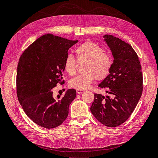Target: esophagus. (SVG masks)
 <instances>
[{
  "label": "esophagus",
  "mask_w": 158,
  "mask_h": 158,
  "mask_svg": "<svg viewBox=\"0 0 158 158\" xmlns=\"http://www.w3.org/2000/svg\"><path fill=\"white\" fill-rule=\"evenodd\" d=\"M84 91V90H81V89H77V93L78 94H80L81 93H83Z\"/></svg>",
  "instance_id": "34e87169"
}]
</instances>
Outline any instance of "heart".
<instances>
[{"label": "heart", "mask_w": 158, "mask_h": 158, "mask_svg": "<svg viewBox=\"0 0 158 158\" xmlns=\"http://www.w3.org/2000/svg\"><path fill=\"white\" fill-rule=\"evenodd\" d=\"M78 61H85L83 67L84 73L78 74L69 81L71 87L85 89L94 79L102 80L109 75L112 67L110 56L105 53L103 48L93 42H85L75 49ZM77 61L71 54H68L64 61V69L70 75L76 73Z\"/></svg>", "instance_id": "heart-1"}]
</instances>
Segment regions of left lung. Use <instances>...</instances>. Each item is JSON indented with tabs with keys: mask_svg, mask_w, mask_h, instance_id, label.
<instances>
[{
	"mask_svg": "<svg viewBox=\"0 0 158 158\" xmlns=\"http://www.w3.org/2000/svg\"><path fill=\"white\" fill-rule=\"evenodd\" d=\"M104 41L113 58L109 75L98 84L109 95L94 94L90 110L98 121L108 127H116L131 115L143 92V74L138 56L128 43L112 35Z\"/></svg>",
	"mask_w": 158,
	"mask_h": 158,
	"instance_id": "8db88e82",
	"label": "left lung"
}]
</instances>
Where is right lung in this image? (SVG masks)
<instances>
[{
	"label": "right lung",
	"mask_w": 158,
	"mask_h": 158,
	"mask_svg": "<svg viewBox=\"0 0 158 158\" xmlns=\"http://www.w3.org/2000/svg\"><path fill=\"white\" fill-rule=\"evenodd\" d=\"M72 41L50 34L37 39L24 50L17 69V97L27 115L45 128L58 127L67 118L69 105L77 96L67 89L64 97H53V87L62 82V72Z\"/></svg>",
	"instance_id": "right-lung-1"
}]
</instances>
